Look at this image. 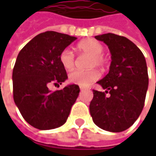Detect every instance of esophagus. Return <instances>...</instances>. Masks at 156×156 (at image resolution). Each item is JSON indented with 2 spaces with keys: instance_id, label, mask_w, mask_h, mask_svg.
Listing matches in <instances>:
<instances>
[{
  "instance_id": "esophagus-1",
  "label": "esophagus",
  "mask_w": 156,
  "mask_h": 156,
  "mask_svg": "<svg viewBox=\"0 0 156 156\" xmlns=\"http://www.w3.org/2000/svg\"><path fill=\"white\" fill-rule=\"evenodd\" d=\"M80 89H81V90H85V89H87V87H82V86H81V87H80Z\"/></svg>"
}]
</instances>
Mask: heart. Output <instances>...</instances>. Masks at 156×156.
I'll use <instances>...</instances> for the list:
<instances>
[{
	"label": "heart",
	"instance_id": "1",
	"mask_svg": "<svg viewBox=\"0 0 156 156\" xmlns=\"http://www.w3.org/2000/svg\"><path fill=\"white\" fill-rule=\"evenodd\" d=\"M77 48L81 54H85L91 56L88 62L89 68H93L95 66L103 67L106 64V60L102 55L104 52V47L97 41L93 39L82 41L77 45ZM59 59H60V62L65 69L71 70L75 67V54L69 48L63 49L61 52ZM99 78V72L95 69H90V70L76 69L72 71L69 75V80L70 82L81 86H87L94 81H97Z\"/></svg>",
	"mask_w": 156,
	"mask_h": 156
}]
</instances>
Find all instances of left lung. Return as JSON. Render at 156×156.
I'll return each mask as SVG.
<instances>
[{
    "instance_id": "1",
    "label": "left lung",
    "mask_w": 156,
    "mask_h": 156,
    "mask_svg": "<svg viewBox=\"0 0 156 156\" xmlns=\"http://www.w3.org/2000/svg\"><path fill=\"white\" fill-rule=\"evenodd\" d=\"M95 39L108 45L112 62L108 74L97 81L106 91L93 90L90 115L101 129L122 132L134 124L143 109L148 86L146 60L139 48L124 36L108 33Z\"/></svg>"
}]
</instances>
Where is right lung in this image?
Segmentation results:
<instances>
[{"instance_id": "1", "label": "right lung", "mask_w": 156, "mask_h": 156, "mask_svg": "<svg viewBox=\"0 0 156 156\" xmlns=\"http://www.w3.org/2000/svg\"><path fill=\"white\" fill-rule=\"evenodd\" d=\"M75 40L47 31L27 42L17 56L12 75L14 101L24 120L35 129L48 130L63 125L79 95L80 87L75 84L54 92L48 88L67 80L59 57Z\"/></svg>"}]
</instances>
